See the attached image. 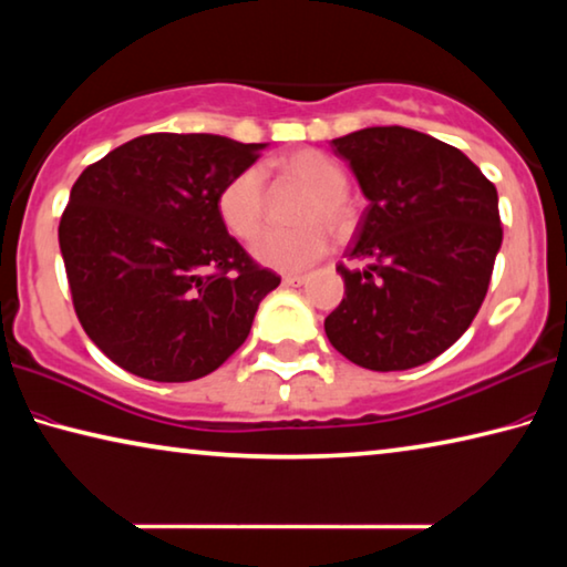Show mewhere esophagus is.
Listing matches in <instances>:
<instances>
[{
  "label": "esophagus",
  "instance_id": "1",
  "mask_svg": "<svg viewBox=\"0 0 567 567\" xmlns=\"http://www.w3.org/2000/svg\"><path fill=\"white\" fill-rule=\"evenodd\" d=\"M282 282L290 285V287H298V285L305 282V275H285Z\"/></svg>",
  "mask_w": 567,
  "mask_h": 567
}]
</instances>
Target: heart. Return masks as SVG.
<instances>
[{"label":"heart","mask_w":567,"mask_h":567,"mask_svg":"<svg viewBox=\"0 0 567 567\" xmlns=\"http://www.w3.org/2000/svg\"><path fill=\"white\" fill-rule=\"evenodd\" d=\"M272 166L287 182L308 188V199L298 212L300 227L267 229L251 241V255L267 267L292 272L316 262L328 251L329 227L336 237L353 231L358 204L348 192V174L340 161L318 148H300L275 158ZM267 209L265 176L257 166L241 168L217 194V212L229 235L251 239L262 227Z\"/></svg>","instance_id":"1"}]
</instances>
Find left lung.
Segmentation results:
<instances>
[{
	"label": "left lung",
	"instance_id": "1",
	"mask_svg": "<svg viewBox=\"0 0 567 567\" xmlns=\"http://www.w3.org/2000/svg\"><path fill=\"white\" fill-rule=\"evenodd\" d=\"M368 206L350 259L346 298L326 336L350 363L406 371L464 336L487 295L502 245L497 188L460 148L403 125L332 141Z\"/></svg>",
	"mask_w": 567,
	"mask_h": 567
}]
</instances>
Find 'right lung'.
I'll use <instances>...</instances> for the list:
<instances>
[{
    "label": "right lung",
    "instance_id": "obj_1",
    "mask_svg": "<svg viewBox=\"0 0 567 567\" xmlns=\"http://www.w3.org/2000/svg\"><path fill=\"white\" fill-rule=\"evenodd\" d=\"M265 146L148 133L78 176L58 229L70 295L87 338L123 371L196 381L247 340L280 277L229 237L217 194Z\"/></svg>",
    "mask_w": 567,
    "mask_h": 567
}]
</instances>
